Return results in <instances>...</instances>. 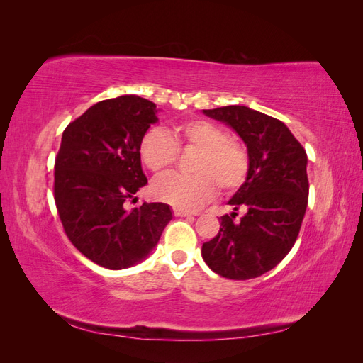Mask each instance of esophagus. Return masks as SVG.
<instances>
[{
	"label": "esophagus",
	"instance_id": "obj_1",
	"mask_svg": "<svg viewBox=\"0 0 363 363\" xmlns=\"http://www.w3.org/2000/svg\"><path fill=\"white\" fill-rule=\"evenodd\" d=\"M174 215L175 216H180V218H184V216H194L195 213L188 212V211H182V208H174Z\"/></svg>",
	"mask_w": 363,
	"mask_h": 363
}]
</instances>
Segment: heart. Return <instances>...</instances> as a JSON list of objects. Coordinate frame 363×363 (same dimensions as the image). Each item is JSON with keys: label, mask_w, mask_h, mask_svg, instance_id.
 I'll use <instances>...</instances> for the list:
<instances>
[{"label": "heart", "mask_w": 363, "mask_h": 363, "mask_svg": "<svg viewBox=\"0 0 363 363\" xmlns=\"http://www.w3.org/2000/svg\"><path fill=\"white\" fill-rule=\"evenodd\" d=\"M177 147L200 150L192 164L195 174L172 172L160 177L152 184V195L159 201L182 211H195L216 194V184L225 192H233L247 179V150L228 138L225 128L207 119L177 124L169 135L157 128L148 130L139 142L140 162L159 174L177 159Z\"/></svg>", "instance_id": "1"}]
</instances>
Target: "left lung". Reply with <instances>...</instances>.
Instances as JSON below:
<instances>
[{
    "mask_svg": "<svg viewBox=\"0 0 363 363\" xmlns=\"http://www.w3.org/2000/svg\"><path fill=\"white\" fill-rule=\"evenodd\" d=\"M244 140L248 174L230 199L233 212L221 216L218 235L203 244L207 267L225 279L262 276L286 257L300 233L309 196L307 155L281 121L247 106L203 111ZM239 206L247 212L233 218Z\"/></svg>",
    "mask_w": 363,
    "mask_h": 363,
    "instance_id": "8db88e82",
    "label": "left lung"
}]
</instances>
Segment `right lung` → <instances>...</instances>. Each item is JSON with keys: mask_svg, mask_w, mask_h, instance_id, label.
<instances>
[{"mask_svg": "<svg viewBox=\"0 0 363 363\" xmlns=\"http://www.w3.org/2000/svg\"><path fill=\"white\" fill-rule=\"evenodd\" d=\"M157 112L145 98L121 95L87 108L62 135L54 200L74 247L100 267L125 269L145 260L172 219L164 203L124 207L147 184L139 142Z\"/></svg>", "mask_w": 363, "mask_h": 363, "instance_id": "right-lung-1", "label": "right lung"}]
</instances>
